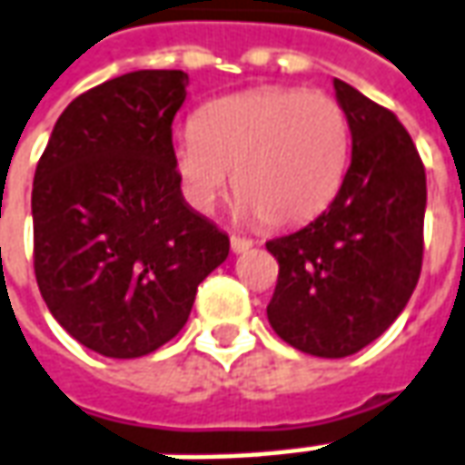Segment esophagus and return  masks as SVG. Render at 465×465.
Returning <instances> with one entry per match:
<instances>
[{
	"mask_svg": "<svg viewBox=\"0 0 465 465\" xmlns=\"http://www.w3.org/2000/svg\"><path fill=\"white\" fill-rule=\"evenodd\" d=\"M249 249H252V242H249V239H243V236H232L233 254H243V252H249Z\"/></svg>",
	"mask_w": 465,
	"mask_h": 465,
	"instance_id": "34e87169",
	"label": "esophagus"
}]
</instances>
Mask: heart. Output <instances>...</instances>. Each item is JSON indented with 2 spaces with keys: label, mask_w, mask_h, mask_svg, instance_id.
I'll return each mask as SVG.
<instances>
[{
  "label": "heart",
  "mask_w": 465,
  "mask_h": 465,
  "mask_svg": "<svg viewBox=\"0 0 465 465\" xmlns=\"http://www.w3.org/2000/svg\"><path fill=\"white\" fill-rule=\"evenodd\" d=\"M350 145V120L334 97L269 85L203 103L171 158L191 209L211 213L233 173L239 213L284 229L332 203L345 183Z\"/></svg>",
  "instance_id": "b5f03b06"
}]
</instances>
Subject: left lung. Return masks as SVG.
<instances>
[{"instance_id": "8db88e82", "label": "left lung", "mask_w": 465, "mask_h": 465, "mask_svg": "<svg viewBox=\"0 0 465 465\" xmlns=\"http://www.w3.org/2000/svg\"><path fill=\"white\" fill-rule=\"evenodd\" d=\"M352 135L345 183L317 219L266 249L279 262L272 330L302 352L347 357L385 332L423 264L425 168L401 120L334 80Z\"/></svg>"}]
</instances>
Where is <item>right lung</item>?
Wrapping results in <instances>:
<instances>
[{"label":"right lung","instance_id":"1","mask_svg":"<svg viewBox=\"0 0 465 465\" xmlns=\"http://www.w3.org/2000/svg\"><path fill=\"white\" fill-rule=\"evenodd\" d=\"M186 85L183 70H135L87 90L37 163L35 277L52 317L97 355L133 360L173 340L229 256L173 171Z\"/></svg>","mask_w":465,"mask_h":465}]
</instances>
